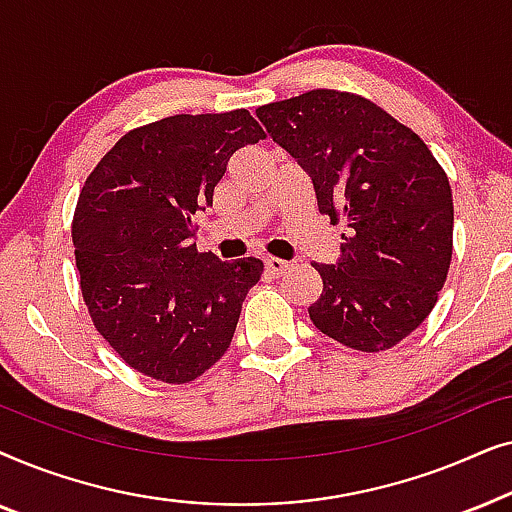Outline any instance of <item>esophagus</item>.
Masks as SVG:
<instances>
[{"instance_id":"esophagus-1","label":"esophagus","mask_w":512,"mask_h":512,"mask_svg":"<svg viewBox=\"0 0 512 512\" xmlns=\"http://www.w3.org/2000/svg\"><path fill=\"white\" fill-rule=\"evenodd\" d=\"M286 268H289V263L282 261V258H265V272H268L270 277H279Z\"/></svg>"}]
</instances>
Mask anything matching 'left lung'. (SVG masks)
Wrapping results in <instances>:
<instances>
[{"instance_id": "left-lung-1", "label": "left lung", "mask_w": 512, "mask_h": 512, "mask_svg": "<svg viewBox=\"0 0 512 512\" xmlns=\"http://www.w3.org/2000/svg\"><path fill=\"white\" fill-rule=\"evenodd\" d=\"M272 142L312 181L319 214L345 219L338 261L314 263L307 307L328 338L394 347L429 317L452 261V188L422 139L366 97L310 90L256 109Z\"/></svg>"}]
</instances>
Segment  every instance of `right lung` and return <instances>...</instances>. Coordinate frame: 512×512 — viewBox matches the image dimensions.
Returning a JSON list of instances; mask_svg holds the SVG:
<instances>
[{"mask_svg": "<svg viewBox=\"0 0 512 512\" xmlns=\"http://www.w3.org/2000/svg\"><path fill=\"white\" fill-rule=\"evenodd\" d=\"M247 109L179 114L130 130L81 188L72 240L81 293L116 354L153 380L184 384L226 354L258 258L195 249L230 156L263 139Z\"/></svg>", "mask_w": 512, "mask_h": 512, "instance_id": "right-lung-1", "label": "right lung"}]
</instances>
